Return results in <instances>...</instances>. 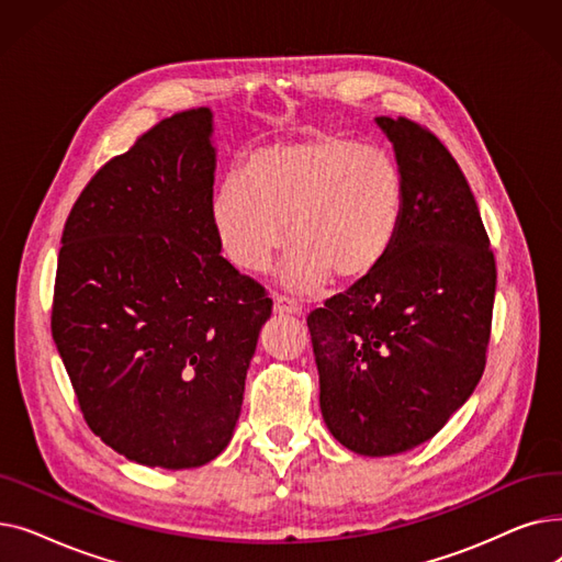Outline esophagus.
Here are the masks:
<instances>
[{
  "instance_id": "1",
  "label": "esophagus",
  "mask_w": 562,
  "mask_h": 562,
  "mask_svg": "<svg viewBox=\"0 0 562 562\" xmlns=\"http://www.w3.org/2000/svg\"><path fill=\"white\" fill-rule=\"evenodd\" d=\"M273 310L278 314H303V305L299 301L289 299V296H276L273 299Z\"/></svg>"
}]
</instances>
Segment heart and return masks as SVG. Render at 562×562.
Listing matches in <instances>:
<instances>
[{
  "label": "heart",
  "mask_w": 562,
  "mask_h": 562,
  "mask_svg": "<svg viewBox=\"0 0 562 562\" xmlns=\"http://www.w3.org/2000/svg\"><path fill=\"white\" fill-rule=\"evenodd\" d=\"M405 177L380 147L335 132L289 138L252 150L241 175L212 198V225L223 255L241 271L261 273L286 239L282 278L314 291L333 276H373L398 239Z\"/></svg>",
  "instance_id": "b5f03b06"
}]
</instances>
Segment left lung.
Segmentation results:
<instances>
[{
    "mask_svg": "<svg viewBox=\"0 0 562 562\" xmlns=\"http://www.w3.org/2000/svg\"><path fill=\"white\" fill-rule=\"evenodd\" d=\"M405 177V216L380 269L307 316L323 422L360 456L437 435L485 369L496 263L458 161L407 117H375Z\"/></svg>",
    "mask_w": 562,
    "mask_h": 562,
    "instance_id": "obj_1",
    "label": "left lung"
}]
</instances>
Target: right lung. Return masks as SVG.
<instances>
[{
    "instance_id": "add662e5",
    "label": "right lung",
    "mask_w": 562,
    "mask_h": 562,
    "mask_svg": "<svg viewBox=\"0 0 562 562\" xmlns=\"http://www.w3.org/2000/svg\"><path fill=\"white\" fill-rule=\"evenodd\" d=\"M212 132L206 106L145 132L86 184L58 250L52 337L81 415L147 467L191 469L227 447L273 310L221 255Z\"/></svg>"
}]
</instances>
